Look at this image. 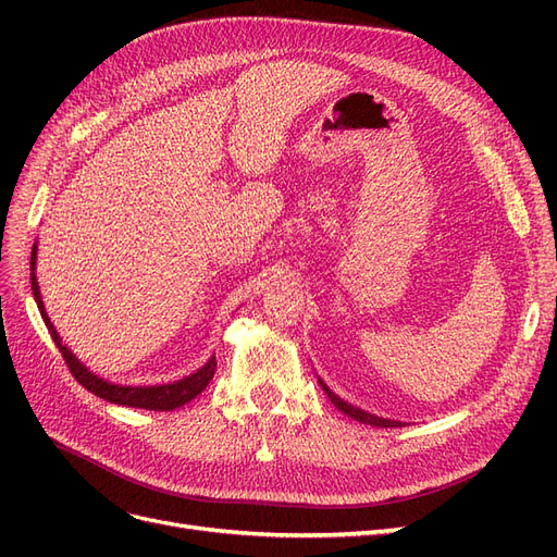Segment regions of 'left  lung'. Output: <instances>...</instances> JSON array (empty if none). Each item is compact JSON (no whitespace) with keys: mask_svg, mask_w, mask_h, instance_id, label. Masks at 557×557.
Listing matches in <instances>:
<instances>
[{"mask_svg":"<svg viewBox=\"0 0 557 557\" xmlns=\"http://www.w3.org/2000/svg\"><path fill=\"white\" fill-rule=\"evenodd\" d=\"M320 385H323V391L327 393V397H330V401L334 404V407L339 409V411H344L346 416H350L352 420H360V423H364V425H374V428H399V425H401V423H397V420L379 418V416H374V413H367V411H362V409H358V407H352V404L344 401L342 397H336L323 381H320Z\"/></svg>","mask_w":557,"mask_h":557,"instance_id":"8db88e82","label":"left lung"}]
</instances>
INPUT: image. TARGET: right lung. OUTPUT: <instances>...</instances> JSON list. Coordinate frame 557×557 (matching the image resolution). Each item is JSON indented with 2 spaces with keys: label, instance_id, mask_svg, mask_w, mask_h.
Instances as JSON below:
<instances>
[{
  "label": "right lung",
  "instance_id": "1",
  "mask_svg": "<svg viewBox=\"0 0 557 557\" xmlns=\"http://www.w3.org/2000/svg\"><path fill=\"white\" fill-rule=\"evenodd\" d=\"M29 269H32V293H35L37 307L41 311V318H44V323L48 327V334L53 336V342H55L58 350L62 352L66 367H70L72 376L83 387H88L92 395L102 397L107 401H113V404H123V407L148 409V411H172V409L183 407V404H188L190 399H195L209 385V381L213 379L215 358H211L201 369H197L195 374L185 376L181 381H174V383H164V385H115V383H109L104 379L95 376L92 372H88V367H83V362H78V358L74 356V352L62 344L60 334L55 332L53 323H50V318L46 315L41 293H39V283H37V274H35V269H37V246L32 248Z\"/></svg>",
  "mask_w": 557,
  "mask_h": 557
}]
</instances>
